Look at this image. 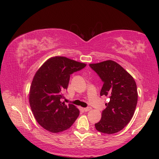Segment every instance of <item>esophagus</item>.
<instances>
[{"mask_svg":"<svg viewBox=\"0 0 159 159\" xmlns=\"http://www.w3.org/2000/svg\"><path fill=\"white\" fill-rule=\"evenodd\" d=\"M83 110H84V111H89V110H91V107H85V108H84V109H83Z\"/></svg>","mask_w":159,"mask_h":159,"instance_id":"1","label":"esophagus"}]
</instances>
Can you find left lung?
<instances>
[{"label":"left lung","instance_id":"8db88e82","mask_svg":"<svg viewBox=\"0 0 159 159\" xmlns=\"http://www.w3.org/2000/svg\"><path fill=\"white\" fill-rule=\"evenodd\" d=\"M89 66L104 82L100 95L110 98L101 119L95 124V128L106 134L117 133L134 115L138 100L136 82L128 72L113 61L90 64Z\"/></svg>","mask_w":159,"mask_h":159}]
</instances>
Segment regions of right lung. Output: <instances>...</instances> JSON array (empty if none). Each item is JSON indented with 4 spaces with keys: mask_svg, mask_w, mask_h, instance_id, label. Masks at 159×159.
<instances>
[{
    "mask_svg": "<svg viewBox=\"0 0 159 159\" xmlns=\"http://www.w3.org/2000/svg\"><path fill=\"white\" fill-rule=\"evenodd\" d=\"M86 64L65 57L49 58L37 70L30 89L29 102L37 122L53 133L69 129L77 119L79 110L73 104L61 101L68 88L70 75Z\"/></svg>",
    "mask_w": 159,
    "mask_h": 159,
    "instance_id": "add662e5",
    "label": "right lung"
}]
</instances>
